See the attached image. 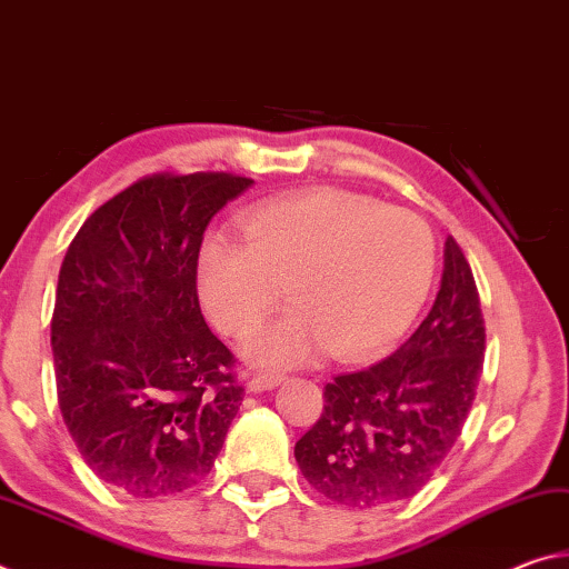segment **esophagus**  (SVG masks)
<instances>
[{
    "label": "esophagus",
    "mask_w": 569,
    "mask_h": 569,
    "mask_svg": "<svg viewBox=\"0 0 569 569\" xmlns=\"http://www.w3.org/2000/svg\"><path fill=\"white\" fill-rule=\"evenodd\" d=\"M286 377L283 373H273V371H263V373H253L248 381L250 391H266V389H276Z\"/></svg>",
    "instance_id": "1"
}]
</instances>
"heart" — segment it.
<instances>
[{
  "instance_id": "b5f03b06",
  "label": "heart",
  "mask_w": 569,
  "mask_h": 569,
  "mask_svg": "<svg viewBox=\"0 0 569 569\" xmlns=\"http://www.w3.org/2000/svg\"><path fill=\"white\" fill-rule=\"evenodd\" d=\"M437 243L427 220L361 192L319 188L246 210L243 236L213 230L198 291L220 331L243 336L281 298L293 306L246 339V353L293 366L323 349L349 361L397 343L427 301Z\"/></svg>"
}]
</instances>
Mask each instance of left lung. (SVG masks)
<instances>
[{"label": "left lung", "instance_id": "obj_1", "mask_svg": "<svg viewBox=\"0 0 569 569\" xmlns=\"http://www.w3.org/2000/svg\"><path fill=\"white\" fill-rule=\"evenodd\" d=\"M485 341L475 276L449 236L437 301L411 339L389 359L326 383L323 413L296 441L308 485L356 509L417 495L461 435Z\"/></svg>", "mask_w": 569, "mask_h": 569}]
</instances>
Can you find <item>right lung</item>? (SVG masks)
<instances>
[{"mask_svg": "<svg viewBox=\"0 0 569 569\" xmlns=\"http://www.w3.org/2000/svg\"><path fill=\"white\" fill-rule=\"evenodd\" d=\"M250 178L152 172L77 230L57 281V401L94 475L160 499L213 469L246 389L198 301V256Z\"/></svg>", "mask_w": 569, "mask_h": 569, "instance_id": "obj_1", "label": "right lung"}]
</instances>
